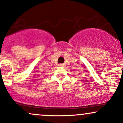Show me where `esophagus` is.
Segmentation results:
<instances>
[{
	"instance_id": "1",
	"label": "esophagus",
	"mask_w": 123,
	"mask_h": 123,
	"mask_svg": "<svg viewBox=\"0 0 123 123\" xmlns=\"http://www.w3.org/2000/svg\"><path fill=\"white\" fill-rule=\"evenodd\" d=\"M63 65L62 64H60L59 65V66H62Z\"/></svg>"
}]
</instances>
